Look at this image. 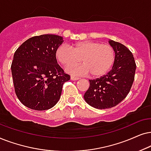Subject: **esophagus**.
Instances as JSON below:
<instances>
[{"mask_svg": "<svg viewBox=\"0 0 151 151\" xmlns=\"http://www.w3.org/2000/svg\"><path fill=\"white\" fill-rule=\"evenodd\" d=\"M70 79H71V80H72V81H77V80L79 79V78L77 77H74V76H72V77H70Z\"/></svg>", "mask_w": 151, "mask_h": 151, "instance_id": "34e87169", "label": "esophagus"}]
</instances>
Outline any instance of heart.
Instances as JSON below:
<instances>
[{"label":"heart","mask_w":151,"mask_h":151,"mask_svg":"<svg viewBox=\"0 0 151 151\" xmlns=\"http://www.w3.org/2000/svg\"><path fill=\"white\" fill-rule=\"evenodd\" d=\"M56 56L62 65H70L67 69L69 73L79 76L91 73L93 77L104 75L114 61V51L111 46L94 41H79L71 47L63 44L57 48ZM81 58L83 64L73 65Z\"/></svg>","instance_id":"1"}]
</instances>
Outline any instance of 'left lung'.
<instances>
[{"instance_id": "1", "label": "left lung", "mask_w": 151, "mask_h": 151, "mask_svg": "<svg viewBox=\"0 0 151 151\" xmlns=\"http://www.w3.org/2000/svg\"><path fill=\"white\" fill-rule=\"evenodd\" d=\"M115 57L112 70L107 74L89 80L90 87L83 97L97 109L114 107L125 99L134 79L136 63L132 52L123 44L110 40Z\"/></svg>"}]
</instances>
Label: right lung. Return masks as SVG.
Listing matches in <instances>:
<instances>
[{
  "label": "right lung",
  "mask_w": 151,
  "mask_h": 151,
  "mask_svg": "<svg viewBox=\"0 0 151 151\" xmlns=\"http://www.w3.org/2000/svg\"><path fill=\"white\" fill-rule=\"evenodd\" d=\"M63 37L43 35L29 38L16 50L11 70L16 94L26 107L45 110L56 105L69 81L57 63L56 52Z\"/></svg>",
  "instance_id": "1"
}]
</instances>
